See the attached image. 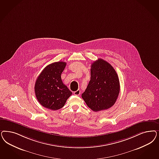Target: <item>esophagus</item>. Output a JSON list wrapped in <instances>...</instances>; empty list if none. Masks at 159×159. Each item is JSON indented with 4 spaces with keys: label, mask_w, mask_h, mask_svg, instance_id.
<instances>
[{
    "label": "esophagus",
    "mask_w": 159,
    "mask_h": 159,
    "mask_svg": "<svg viewBox=\"0 0 159 159\" xmlns=\"http://www.w3.org/2000/svg\"><path fill=\"white\" fill-rule=\"evenodd\" d=\"M80 93H81L80 90L78 89V90L76 91H74V95H79L80 94Z\"/></svg>",
    "instance_id": "obj_1"
}]
</instances>
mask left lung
<instances>
[{
    "label": "left lung",
    "mask_w": 159,
    "mask_h": 159,
    "mask_svg": "<svg viewBox=\"0 0 159 159\" xmlns=\"http://www.w3.org/2000/svg\"><path fill=\"white\" fill-rule=\"evenodd\" d=\"M120 91L118 74L113 67L101 58L91 65V80L82 98L94 112L108 109L115 104Z\"/></svg>",
    "instance_id": "1"
}]
</instances>
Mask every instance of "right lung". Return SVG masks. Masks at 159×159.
I'll return each instance as SVG.
<instances>
[{"instance_id": "right-lung-1", "label": "right lung", "mask_w": 159, "mask_h": 159, "mask_svg": "<svg viewBox=\"0 0 159 159\" xmlns=\"http://www.w3.org/2000/svg\"><path fill=\"white\" fill-rule=\"evenodd\" d=\"M66 62H55L48 65L37 78L34 91L39 102L46 108L56 111L62 108L72 92L62 81V72Z\"/></svg>"}]
</instances>
